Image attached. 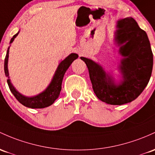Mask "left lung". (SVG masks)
Wrapping results in <instances>:
<instances>
[{
    "mask_svg": "<svg viewBox=\"0 0 155 155\" xmlns=\"http://www.w3.org/2000/svg\"><path fill=\"white\" fill-rule=\"evenodd\" d=\"M115 39L124 44L120 69L123 81L118 85L91 59L80 57L87 64L93 89L98 99L113 105H121L136 99L149 83L153 68V54L145 31L132 18L120 20Z\"/></svg>",
    "mask_w": 155,
    "mask_h": 155,
    "instance_id": "obj_1",
    "label": "left lung"
}]
</instances>
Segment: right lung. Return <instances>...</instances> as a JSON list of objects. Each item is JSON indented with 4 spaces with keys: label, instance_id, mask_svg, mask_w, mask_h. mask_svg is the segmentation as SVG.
Masks as SVG:
<instances>
[{
    "label": "right lung",
    "instance_id": "obj_1",
    "mask_svg": "<svg viewBox=\"0 0 155 155\" xmlns=\"http://www.w3.org/2000/svg\"><path fill=\"white\" fill-rule=\"evenodd\" d=\"M18 35L16 34L12 38L10 43L13 42L14 39ZM8 51H9V47L8 48L7 52H6V57L4 60V71L6 76H8ZM78 54H70L68 57H66L63 61L61 62V63L59 64L57 70L56 71L55 74H54V78H53L51 82L50 83L49 86L45 89V91L42 92L40 94L37 95L36 96L33 97H26L21 95L15 90V88L12 84L10 79H7V83L8 87L11 91L12 94L14 95L15 98H17L18 101L25 107L33 109H40L45 108L51 105L59 97V93H60L61 89H62V82L63 79L64 75L65 74L66 71L70 67L71 63L78 58Z\"/></svg>",
    "mask_w": 155,
    "mask_h": 155
}]
</instances>
